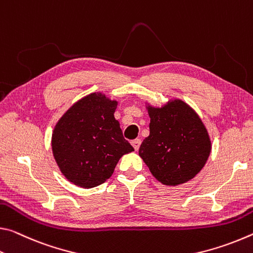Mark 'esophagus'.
<instances>
[{
    "label": "esophagus",
    "mask_w": 253,
    "mask_h": 253,
    "mask_svg": "<svg viewBox=\"0 0 253 253\" xmlns=\"http://www.w3.org/2000/svg\"><path fill=\"white\" fill-rule=\"evenodd\" d=\"M131 144H132V147L134 148V150H139L140 144H141V140H140V139H135V140H133V141L131 142Z\"/></svg>",
    "instance_id": "34e87169"
}]
</instances>
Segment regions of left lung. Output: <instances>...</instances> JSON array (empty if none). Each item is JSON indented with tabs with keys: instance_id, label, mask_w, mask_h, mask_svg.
Instances as JSON below:
<instances>
[{
	"instance_id": "1",
	"label": "left lung",
	"mask_w": 253,
	"mask_h": 253,
	"mask_svg": "<svg viewBox=\"0 0 253 253\" xmlns=\"http://www.w3.org/2000/svg\"><path fill=\"white\" fill-rule=\"evenodd\" d=\"M150 134L139 156L161 184L177 186L193 179L211 154V139L197 113L181 99L161 107L147 106Z\"/></svg>"
}]
</instances>
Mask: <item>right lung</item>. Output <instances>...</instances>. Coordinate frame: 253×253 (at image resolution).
<instances>
[{"mask_svg": "<svg viewBox=\"0 0 253 253\" xmlns=\"http://www.w3.org/2000/svg\"><path fill=\"white\" fill-rule=\"evenodd\" d=\"M118 102L92 93L76 102L57 122L51 147L70 183L92 188L109 179L123 155L134 151L114 118Z\"/></svg>", "mask_w": 253, "mask_h": 253, "instance_id": "obj_1", "label": "right lung"}]
</instances>
